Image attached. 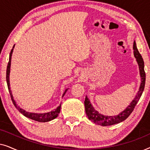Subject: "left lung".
I'll return each instance as SVG.
<instances>
[{
    "label": "left lung",
    "mask_w": 150,
    "mask_h": 150,
    "mask_svg": "<svg viewBox=\"0 0 150 150\" xmlns=\"http://www.w3.org/2000/svg\"><path fill=\"white\" fill-rule=\"evenodd\" d=\"M133 50H134V56L136 58V61L138 63L139 68V74L141 76V85L139 87V91L137 92L136 96L132 100V101L130 102V104L127 106L126 109H124L123 111L115 116H106L104 115L100 114L99 112L97 111L90 102L87 96L85 97V112L87 115L88 116L89 120L95 123L98 125H100L102 126H108L114 125L118 123H120L126 120L128 117V116L131 114V112L133 111L134 108L140 99L141 95H142L143 90H144L145 84V73L144 70V61L141 57L140 53H139L138 49H137L136 42L134 41L133 43Z\"/></svg>",
    "instance_id": "1"
}]
</instances>
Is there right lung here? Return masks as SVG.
I'll return each mask as SVG.
<instances>
[{
	"label": "right lung",
	"mask_w": 150,
	"mask_h": 150,
	"mask_svg": "<svg viewBox=\"0 0 150 150\" xmlns=\"http://www.w3.org/2000/svg\"><path fill=\"white\" fill-rule=\"evenodd\" d=\"M15 45L13 46V48L11 49V52L9 54V62H8V65L7 67V73H6V80H7V87H8V89H9L10 96H11V98L12 102H13V105L15 106V107L17 108V109L19 110L20 112L24 115L26 117L31 119L33 120L37 121V122H50V121L54 120L56 117H57L59 115V113L60 112V110H61V104L59 105L58 107L57 108H55L53 110H51V111L48 112H45V113H35V112H27L25 110L22 109V108H20L19 106L17 105L16 102L15 101V100L13 99V96L12 95L11 93V88H10V83H9V74H10V69H11V56H12V53H13V48ZM67 89H65V91L64 93L63 94V97L64 95L66 93V91H67Z\"/></svg>",
	"instance_id": "add662e5"
}]
</instances>
